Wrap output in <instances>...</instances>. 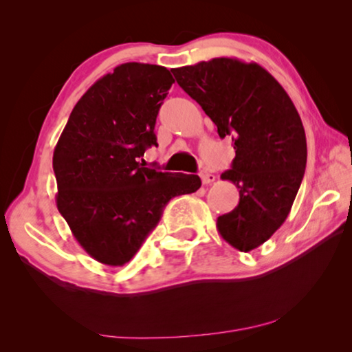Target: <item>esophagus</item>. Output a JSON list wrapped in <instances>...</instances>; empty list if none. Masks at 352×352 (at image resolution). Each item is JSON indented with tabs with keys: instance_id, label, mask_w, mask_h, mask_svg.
I'll return each mask as SVG.
<instances>
[{
	"instance_id": "esophagus-1",
	"label": "esophagus",
	"mask_w": 352,
	"mask_h": 352,
	"mask_svg": "<svg viewBox=\"0 0 352 352\" xmlns=\"http://www.w3.org/2000/svg\"><path fill=\"white\" fill-rule=\"evenodd\" d=\"M200 178H201V183H204V184H211L214 180H216V175L211 174V172L201 170L200 172Z\"/></svg>"
}]
</instances>
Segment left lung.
Returning a JSON list of instances; mask_svg holds the SVG:
<instances>
[{
  "mask_svg": "<svg viewBox=\"0 0 352 352\" xmlns=\"http://www.w3.org/2000/svg\"><path fill=\"white\" fill-rule=\"evenodd\" d=\"M177 83L231 136L236 157L220 178L239 189V204L217 217L220 236L252 252L284 223L305 175L301 118L278 80L261 65L217 57L170 69Z\"/></svg>",
  "mask_w": 352,
  "mask_h": 352,
  "instance_id": "obj_1",
  "label": "left lung"
}]
</instances>
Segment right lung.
<instances>
[{"mask_svg":"<svg viewBox=\"0 0 352 352\" xmlns=\"http://www.w3.org/2000/svg\"><path fill=\"white\" fill-rule=\"evenodd\" d=\"M174 82L160 65H119L79 99L57 141V210L80 247L100 264L129 262L168 201L200 188L199 175L140 163L147 147L158 146L155 122Z\"/></svg>","mask_w":352,"mask_h":352,"instance_id":"add662e5","label":"right lung"}]
</instances>
